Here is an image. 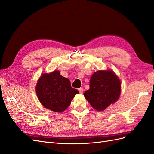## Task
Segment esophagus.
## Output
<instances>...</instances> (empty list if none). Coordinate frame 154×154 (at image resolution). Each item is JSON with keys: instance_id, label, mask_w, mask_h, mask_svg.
Instances as JSON below:
<instances>
[{"instance_id": "34e87169", "label": "esophagus", "mask_w": 154, "mask_h": 154, "mask_svg": "<svg viewBox=\"0 0 154 154\" xmlns=\"http://www.w3.org/2000/svg\"><path fill=\"white\" fill-rule=\"evenodd\" d=\"M78 91H79V92H80V94H83V88H82V87L80 88H79V89H78Z\"/></svg>"}]
</instances>
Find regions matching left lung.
Wrapping results in <instances>:
<instances>
[{
	"label": "left lung",
	"mask_w": 154,
	"mask_h": 154,
	"mask_svg": "<svg viewBox=\"0 0 154 154\" xmlns=\"http://www.w3.org/2000/svg\"><path fill=\"white\" fill-rule=\"evenodd\" d=\"M89 86L83 95L97 111H103L114 103L121 94L120 80L111 70L95 72L91 78Z\"/></svg>",
	"instance_id": "left-lung-1"
}]
</instances>
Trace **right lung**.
I'll use <instances>...</instances> for the list:
<instances>
[{
  "instance_id": "right-lung-1",
  "label": "right lung",
  "mask_w": 154,
  "mask_h": 154,
  "mask_svg": "<svg viewBox=\"0 0 154 154\" xmlns=\"http://www.w3.org/2000/svg\"><path fill=\"white\" fill-rule=\"evenodd\" d=\"M35 88L42 105L57 112L66 110L73 97L79 93L71 86L69 79L60 75L58 71L42 74Z\"/></svg>"
}]
</instances>
